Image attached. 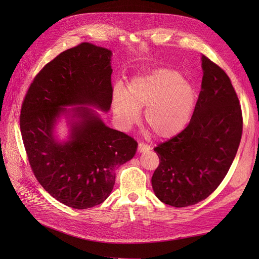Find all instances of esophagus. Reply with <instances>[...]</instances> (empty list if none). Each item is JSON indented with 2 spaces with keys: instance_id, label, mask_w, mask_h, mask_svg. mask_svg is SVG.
Wrapping results in <instances>:
<instances>
[{
  "instance_id": "obj_1",
  "label": "esophagus",
  "mask_w": 259,
  "mask_h": 259,
  "mask_svg": "<svg viewBox=\"0 0 259 259\" xmlns=\"http://www.w3.org/2000/svg\"><path fill=\"white\" fill-rule=\"evenodd\" d=\"M138 150H139V152H147V151H149L150 150V147H149L147 144H145V143H140L139 144V147H138Z\"/></svg>"
}]
</instances>
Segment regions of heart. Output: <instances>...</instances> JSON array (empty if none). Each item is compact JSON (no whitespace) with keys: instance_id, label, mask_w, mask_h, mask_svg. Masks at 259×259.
I'll return each mask as SVG.
<instances>
[{"instance_id":"b5f03b06","label":"heart","mask_w":259,"mask_h":259,"mask_svg":"<svg viewBox=\"0 0 259 259\" xmlns=\"http://www.w3.org/2000/svg\"><path fill=\"white\" fill-rule=\"evenodd\" d=\"M195 104L193 86L179 72L169 69L134 78L127 91L116 87L113 92L114 113L121 126L134 124L140 115L139 109L146 108V126L161 139L172 138L185 129Z\"/></svg>"}]
</instances>
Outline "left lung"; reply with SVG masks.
<instances>
[{"mask_svg": "<svg viewBox=\"0 0 259 259\" xmlns=\"http://www.w3.org/2000/svg\"><path fill=\"white\" fill-rule=\"evenodd\" d=\"M201 90L188 126L154 151L159 165L152 176L155 195L183 208L206 199L224 181L242 134V113L223 68L201 56Z\"/></svg>", "mask_w": 259, "mask_h": 259, "instance_id": "8db88e82", "label": "left lung"}]
</instances>
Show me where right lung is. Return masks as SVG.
Here are the masks:
<instances>
[{
	"instance_id": "add662e5",
	"label": "right lung",
	"mask_w": 259,
	"mask_h": 259,
	"mask_svg": "<svg viewBox=\"0 0 259 259\" xmlns=\"http://www.w3.org/2000/svg\"><path fill=\"white\" fill-rule=\"evenodd\" d=\"M111 51L81 43L60 53L33 78L24 98L20 128L31 170L46 191L64 205L88 209L111 193L116 167L130 160L138 143L107 127L85 107L74 109L70 141L52 134L57 117L68 105L110 109Z\"/></svg>"
}]
</instances>
